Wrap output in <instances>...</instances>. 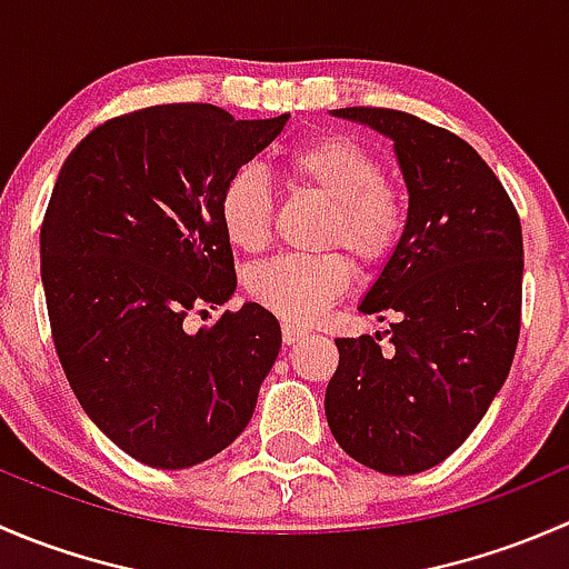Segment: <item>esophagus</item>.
<instances>
[{"label":"esophagus","mask_w":569,"mask_h":569,"mask_svg":"<svg viewBox=\"0 0 569 569\" xmlns=\"http://www.w3.org/2000/svg\"><path fill=\"white\" fill-rule=\"evenodd\" d=\"M308 336V330H302V327H297V325H283V343H300L302 338Z\"/></svg>","instance_id":"1"}]
</instances>
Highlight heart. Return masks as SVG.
I'll return each instance as SVG.
<instances>
[{"label": "heart", "mask_w": 569, "mask_h": 569, "mask_svg": "<svg viewBox=\"0 0 569 569\" xmlns=\"http://www.w3.org/2000/svg\"><path fill=\"white\" fill-rule=\"evenodd\" d=\"M286 176L300 189L330 203L325 244H343L360 263L388 261L407 228V200L391 181L380 157L343 134L319 137L291 148ZM220 226L228 242L242 252H261L272 239L274 198L261 170L244 164L222 183ZM355 278L343 252L278 256L248 272V295L261 308L291 325H311L341 300Z\"/></svg>", "instance_id": "heart-1"}]
</instances>
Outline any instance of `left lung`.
<instances>
[{
	"instance_id": "obj_1",
	"label": "left lung",
	"mask_w": 569,
	"mask_h": 569,
	"mask_svg": "<svg viewBox=\"0 0 569 569\" xmlns=\"http://www.w3.org/2000/svg\"><path fill=\"white\" fill-rule=\"evenodd\" d=\"M332 114L391 137L407 228L360 311L382 336L338 338L325 416L352 460L380 473L435 468L468 440L501 391L520 336L523 231L485 159L449 129L382 107Z\"/></svg>"
}]
</instances>
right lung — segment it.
<instances>
[{
  "instance_id": "add662e5",
  "label": "right lung",
  "mask_w": 569,
  "mask_h": 569,
  "mask_svg": "<svg viewBox=\"0 0 569 569\" xmlns=\"http://www.w3.org/2000/svg\"><path fill=\"white\" fill-rule=\"evenodd\" d=\"M286 120H237L214 104L137 109L96 126L51 189L40 278L57 358L90 421L151 468L228 449L280 352L278 319L258 302L198 332L183 319L231 300L220 189Z\"/></svg>"
}]
</instances>
